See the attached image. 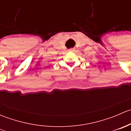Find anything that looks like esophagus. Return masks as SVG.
<instances>
[{"mask_svg":"<svg viewBox=\"0 0 131 131\" xmlns=\"http://www.w3.org/2000/svg\"><path fill=\"white\" fill-rule=\"evenodd\" d=\"M74 51H75V49H73V48L70 49L69 50V51H70V52H73Z\"/></svg>","mask_w":131,"mask_h":131,"instance_id":"34e87169","label":"esophagus"}]
</instances>
